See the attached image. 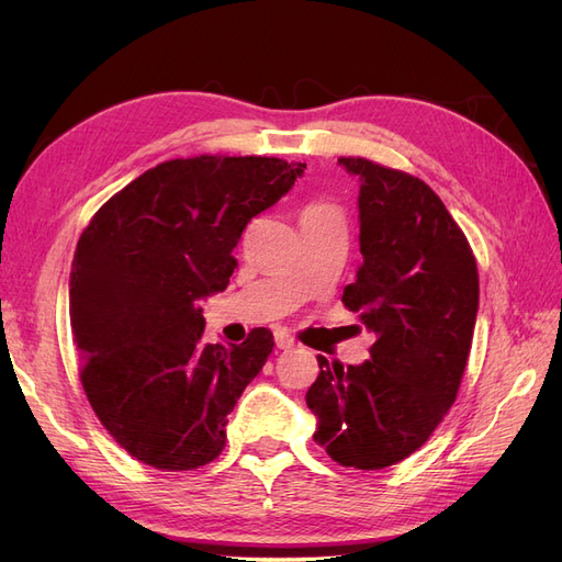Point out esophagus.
Instances as JSON below:
<instances>
[{"instance_id": "obj_1", "label": "esophagus", "mask_w": 562, "mask_h": 562, "mask_svg": "<svg viewBox=\"0 0 562 562\" xmlns=\"http://www.w3.org/2000/svg\"><path fill=\"white\" fill-rule=\"evenodd\" d=\"M274 339H277V347H279V349H293V347L297 345L295 339H293V335H288L285 330H277Z\"/></svg>"}]
</instances>
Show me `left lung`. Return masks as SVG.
I'll return each mask as SVG.
<instances>
[{"instance_id":"8db88e82","label":"left lung","mask_w":562,"mask_h":562,"mask_svg":"<svg viewBox=\"0 0 562 562\" xmlns=\"http://www.w3.org/2000/svg\"><path fill=\"white\" fill-rule=\"evenodd\" d=\"M359 176L363 262L342 293L378 335L370 361L328 366L307 391L314 440L337 464L384 469L427 443L454 403L479 312V267L464 232L431 187L363 157Z\"/></svg>"}]
</instances>
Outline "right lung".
<instances>
[{
	"label": "right lung",
	"instance_id": "add662e5",
	"mask_svg": "<svg viewBox=\"0 0 562 562\" xmlns=\"http://www.w3.org/2000/svg\"><path fill=\"white\" fill-rule=\"evenodd\" d=\"M277 157L201 155L149 168L98 209L70 274L79 380L131 457L190 471L225 448L227 415L274 349L203 342L201 297L225 291L250 220L304 173Z\"/></svg>",
	"mask_w": 562,
	"mask_h": 562
}]
</instances>
